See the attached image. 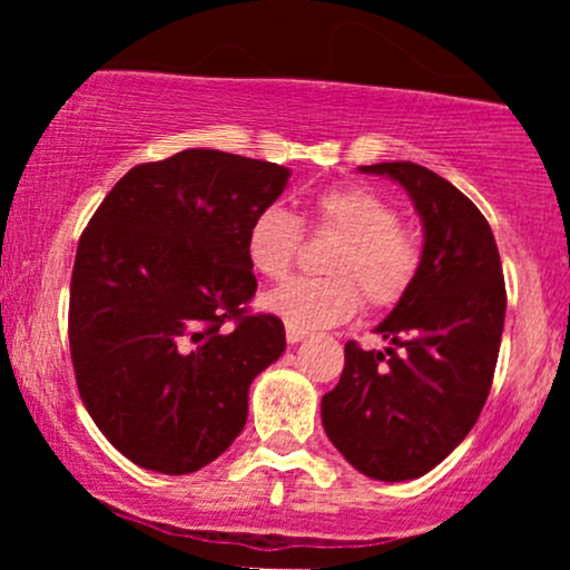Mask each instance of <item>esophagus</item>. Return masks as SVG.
Returning <instances> with one entry per match:
<instances>
[{
    "mask_svg": "<svg viewBox=\"0 0 570 570\" xmlns=\"http://www.w3.org/2000/svg\"><path fill=\"white\" fill-rule=\"evenodd\" d=\"M305 337H307V332H305V330H299V326L286 324V340H289L292 345H297L299 340H305Z\"/></svg>",
    "mask_w": 570,
    "mask_h": 570,
    "instance_id": "34e87169",
    "label": "esophagus"
}]
</instances>
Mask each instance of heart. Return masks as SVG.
I'll use <instances>...</instances> for the list:
<instances>
[{
	"label": "heart",
	"instance_id": "1",
	"mask_svg": "<svg viewBox=\"0 0 570 570\" xmlns=\"http://www.w3.org/2000/svg\"><path fill=\"white\" fill-rule=\"evenodd\" d=\"M313 227L343 235L326 278H294L265 294L263 305L299 330L351 318L364 299L375 311L396 305L421 267V240L399 225L396 208L367 187H332L313 200ZM303 244V222L281 203L259 208L246 230V259L259 276L281 281Z\"/></svg>",
	"mask_w": 570,
	"mask_h": 570
}]
</instances>
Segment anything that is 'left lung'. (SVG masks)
<instances>
[{"label": "left lung", "mask_w": 570, "mask_h": 570, "mask_svg": "<svg viewBox=\"0 0 570 570\" xmlns=\"http://www.w3.org/2000/svg\"><path fill=\"white\" fill-rule=\"evenodd\" d=\"M407 189L423 222L417 276L377 335L391 348L345 343L340 383L322 399L326 436L381 482L423 476L472 431L493 385L507 286L480 208L410 160L362 166Z\"/></svg>", "instance_id": "obj_1"}]
</instances>
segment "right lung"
<instances>
[{
  "label": "right lung",
  "mask_w": 570,
  "mask_h": 570,
  "mask_svg": "<svg viewBox=\"0 0 570 570\" xmlns=\"http://www.w3.org/2000/svg\"><path fill=\"white\" fill-rule=\"evenodd\" d=\"M289 168L185 149L130 168L77 246L69 348L82 404L136 466L189 474L246 426L248 385L286 348L284 324L248 313V222Z\"/></svg>",
  "instance_id": "add662e5"
}]
</instances>
